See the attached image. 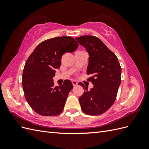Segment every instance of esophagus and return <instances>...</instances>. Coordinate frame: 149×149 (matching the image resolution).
<instances>
[{
    "label": "esophagus",
    "instance_id": "1",
    "mask_svg": "<svg viewBox=\"0 0 149 149\" xmlns=\"http://www.w3.org/2000/svg\"><path fill=\"white\" fill-rule=\"evenodd\" d=\"M72 84H73L74 86H76L78 85V82L76 81H72Z\"/></svg>",
    "mask_w": 149,
    "mask_h": 149
}]
</instances>
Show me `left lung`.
I'll return each instance as SVG.
<instances>
[{
	"label": "left lung",
	"mask_w": 149,
	"mask_h": 149,
	"mask_svg": "<svg viewBox=\"0 0 149 149\" xmlns=\"http://www.w3.org/2000/svg\"><path fill=\"white\" fill-rule=\"evenodd\" d=\"M89 54L88 79L93 88L85 91L79 98L82 111L90 116L101 114L113 104L121 82V67L115 54L96 37L84 35L76 38Z\"/></svg>",
	"instance_id": "8db88e82"
}]
</instances>
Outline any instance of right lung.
<instances>
[{
  "mask_svg": "<svg viewBox=\"0 0 149 149\" xmlns=\"http://www.w3.org/2000/svg\"><path fill=\"white\" fill-rule=\"evenodd\" d=\"M78 43L71 37L46 40L35 48L26 60L22 74V86L29 104L37 114L44 116L60 114L73 86L66 80L55 86L53 77L61 65L62 55L73 52Z\"/></svg>",
  "mask_w": 149,
  "mask_h": 149,
  "instance_id": "right-lung-1",
  "label": "right lung"
}]
</instances>
